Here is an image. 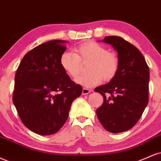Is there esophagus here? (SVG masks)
Returning <instances> with one entry per match:
<instances>
[{"instance_id": "obj_1", "label": "esophagus", "mask_w": 161, "mask_h": 161, "mask_svg": "<svg viewBox=\"0 0 161 161\" xmlns=\"http://www.w3.org/2000/svg\"><path fill=\"white\" fill-rule=\"evenodd\" d=\"M91 92H92V90H91V89H88V88H82V94H83V95L88 94Z\"/></svg>"}]
</instances>
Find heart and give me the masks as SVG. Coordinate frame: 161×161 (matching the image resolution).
Masks as SVG:
<instances>
[{
  "mask_svg": "<svg viewBox=\"0 0 161 161\" xmlns=\"http://www.w3.org/2000/svg\"><path fill=\"white\" fill-rule=\"evenodd\" d=\"M76 54L64 52L60 58L62 69L70 78L74 79L79 75L82 62H88L87 75L75 79V82L86 88H92L101 83L112 80L119 70V59L115 54L107 48L96 42H87L75 49Z\"/></svg>",
  "mask_w": 161,
  "mask_h": 161,
  "instance_id": "b5f03b06",
  "label": "heart"
}]
</instances>
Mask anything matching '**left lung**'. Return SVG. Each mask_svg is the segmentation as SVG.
<instances>
[{"mask_svg":"<svg viewBox=\"0 0 161 161\" xmlns=\"http://www.w3.org/2000/svg\"><path fill=\"white\" fill-rule=\"evenodd\" d=\"M103 42L117 51L119 70L109 83L94 89L103 97L97 115L109 132H125L136 125L148 103L149 68L139 50L121 36H106Z\"/></svg>","mask_w":161,"mask_h":161,"instance_id":"left-lung-1","label":"left lung"}]
</instances>
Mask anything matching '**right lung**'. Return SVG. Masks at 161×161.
Instances as JSON below:
<instances>
[{"label": "right lung", "instance_id": "right-lung-1", "mask_svg": "<svg viewBox=\"0 0 161 161\" xmlns=\"http://www.w3.org/2000/svg\"><path fill=\"white\" fill-rule=\"evenodd\" d=\"M65 40H50L29 51L15 75L13 101L21 121L40 135L57 133L64 125L71 104L82 94L60 65Z\"/></svg>", "mask_w": 161, "mask_h": 161}]
</instances>
